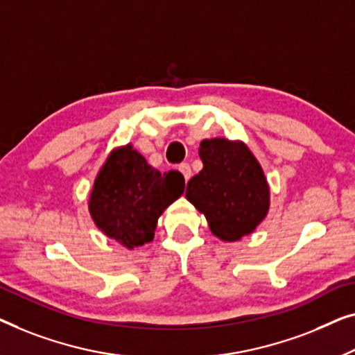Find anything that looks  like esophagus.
I'll use <instances>...</instances> for the list:
<instances>
[{"label":"esophagus","instance_id":"obj_1","mask_svg":"<svg viewBox=\"0 0 355 355\" xmlns=\"http://www.w3.org/2000/svg\"><path fill=\"white\" fill-rule=\"evenodd\" d=\"M178 171L182 172V175L184 177V180H189V177H191V167H189L188 164H180Z\"/></svg>","mask_w":355,"mask_h":355}]
</instances>
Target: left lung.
Here are the masks:
<instances>
[{"instance_id": "1", "label": "left lung", "mask_w": 355, "mask_h": 355, "mask_svg": "<svg viewBox=\"0 0 355 355\" xmlns=\"http://www.w3.org/2000/svg\"><path fill=\"white\" fill-rule=\"evenodd\" d=\"M202 171L188 182L187 199L204 214L222 241L251 234L270 207V188L254 154L243 141L202 139Z\"/></svg>"}]
</instances>
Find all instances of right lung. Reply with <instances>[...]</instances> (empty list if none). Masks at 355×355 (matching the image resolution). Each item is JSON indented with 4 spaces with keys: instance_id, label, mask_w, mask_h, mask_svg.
<instances>
[{
    "instance_id": "obj_1",
    "label": "right lung",
    "mask_w": 355,
    "mask_h": 355,
    "mask_svg": "<svg viewBox=\"0 0 355 355\" xmlns=\"http://www.w3.org/2000/svg\"><path fill=\"white\" fill-rule=\"evenodd\" d=\"M183 191L182 173H161L127 144L112 149L99 168L88 209L106 236L133 249L153 241L157 218Z\"/></svg>"
}]
</instances>
